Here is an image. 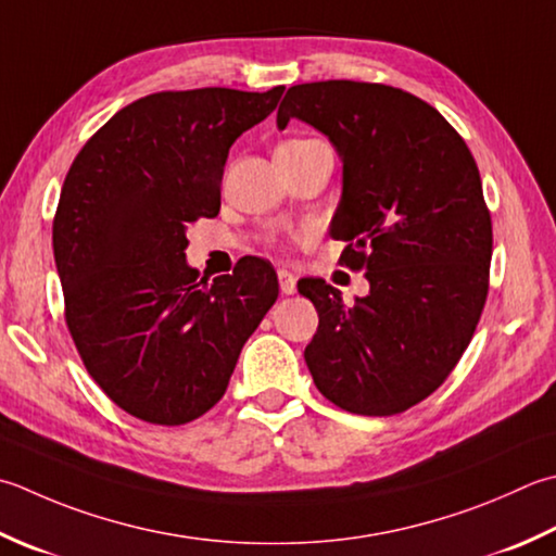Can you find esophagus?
Returning <instances> with one entry per match:
<instances>
[{
	"label": "esophagus",
	"instance_id": "esophagus-1",
	"mask_svg": "<svg viewBox=\"0 0 556 556\" xmlns=\"http://www.w3.org/2000/svg\"><path fill=\"white\" fill-rule=\"evenodd\" d=\"M277 279H279V289H281V293H293L296 291V277H293V271H289V269H279L277 271Z\"/></svg>",
	"mask_w": 556,
	"mask_h": 556
}]
</instances>
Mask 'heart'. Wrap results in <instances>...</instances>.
Returning <instances> with one entry per match:
<instances>
[{
    "instance_id": "obj_1",
    "label": "heart",
    "mask_w": 556,
    "mask_h": 556,
    "mask_svg": "<svg viewBox=\"0 0 556 556\" xmlns=\"http://www.w3.org/2000/svg\"><path fill=\"white\" fill-rule=\"evenodd\" d=\"M289 144H306V141H289Z\"/></svg>"
}]
</instances>
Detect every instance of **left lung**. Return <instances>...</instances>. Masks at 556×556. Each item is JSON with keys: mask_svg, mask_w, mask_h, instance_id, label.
<instances>
[{"mask_svg": "<svg viewBox=\"0 0 556 556\" xmlns=\"http://www.w3.org/2000/svg\"><path fill=\"white\" fill-rule=\"evenodd\" d=\"M291 117L342 159L330 236L371 287L344 306L325 279L299 281L320 318L303 352L313 383L354 415H400L448 378L480 323L492 263L480 170L437 108L386 84L291 86L277 127Z\"/></svg>", "mask_w": 556, "mask_h": 556, "instance_id": "1", "label": "left lung"}]
</instances>
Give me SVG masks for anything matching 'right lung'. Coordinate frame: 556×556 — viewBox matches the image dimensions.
I'll return each mask as SVG.
<instances>
[{"label": "right lung", "mask_w": 556, "mask_h": 556, "mask_svg": "<svg viewBox=\"0 0 556 556\" xmlns=\"http://www.w3.org/2000/svg\"><path fill=\"white\" fill-rule=\"evenodd\" d=\"M285 86L161 91L117 111L76 154L52 222L64 318L86 371L127 415L178 427L226 393L277 301V271L243 257L212 285L188 265V226L222 206L228 149Z\"/></svg>", "instance_id": "1"}]
</instances>
